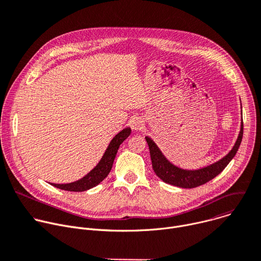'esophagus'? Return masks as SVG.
Wrapping results in <instances>:
<instances>
[{"instance_id": "esophagus-1", "label": "esophagus", "mask_w": 261, "mask_h": 261, "mask_svg": "<svg viewBox=\"0 0 261 261\" xmlns=\"http://www.w3.org/2000/svg\"><path fill=\"white\" fill-rule=\"evenodd\" d=\"M130 126L132 128V130L134 131H137V130H141L144 128L145 124H144V121L141 120V118L139 117H134L133 120H131L130 122Z\"/></svg>"}]
</instances>
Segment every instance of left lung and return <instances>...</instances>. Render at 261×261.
<instances>
[{"label":"left lung","mask_w":261,"mask_h":261,"mask_svg":"<svg viewBox=\"0 0 261 261\" xmlns=\"http://www.w3.org/2000/svg\"><path fill=\"white\" fill-rule=\"evenodd\" d=\"M243 115V112H242ZM244 134V123L243 118L241 122V131L236 139L233 148L230 152L224 156L222 159L218 160L217 162L212 163L207 167L198 170H184L181 169L177 165L173 164L167 157L163 155L159 147L156 145L155 141L146 136V140L149 146L151 160H152V167L155 174L165 183L175 185L181 188H194L198 187L206 182L210 181L219 174L223 172V170L227 167L228 163L233 159L235 154L238 153V150L241 146L242 139Z\"/></svg>","instance_id":"obj_1"}]
</instances>
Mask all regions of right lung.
Wrapping results in <instances>:
<instances>
[{
    "instance_id": "obj_1",
    "label": "right lung",
    "mask_w": 261,
    "mask_h": 261,
    "mask_svg": "<svg viewBox=\"0 0 261 261\" xmlns=\"http://www.w3.org/2000/svg\"><path fill=\"white\" fill-rule=\"evenodd\" d=\"M130 133H131V128L129 127L124 128L122 131L118 132L110 140L106 151L104 152L98 164L81 179L70 183H63V184L50 183V184L59 189H63V191H67V192H85L94 186H97L108 176L112 168V164L116 156L117 150L120 148V145L130 135Z\"/></svg>"
}]
</instances>
